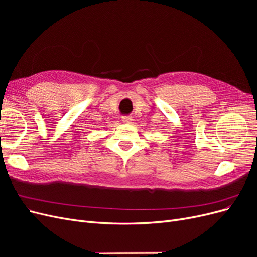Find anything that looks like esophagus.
<instances>
[{
  "label": "esophagus",
  "instance_id": "34e87169",
  "mask_svg": "<svg viewBox=\"0 0 257 257\" xmlns=\"http://www.w3.org/2000/svg\"><path fill=\"white\" fill-rule=\"evenodd\" d=\"M133 119H132V116L127 115V116H122V122L125 123V124H131Z\"/></svg>",
  "mask_w": 257,
  "mask_h": 257
}]
</instances>
